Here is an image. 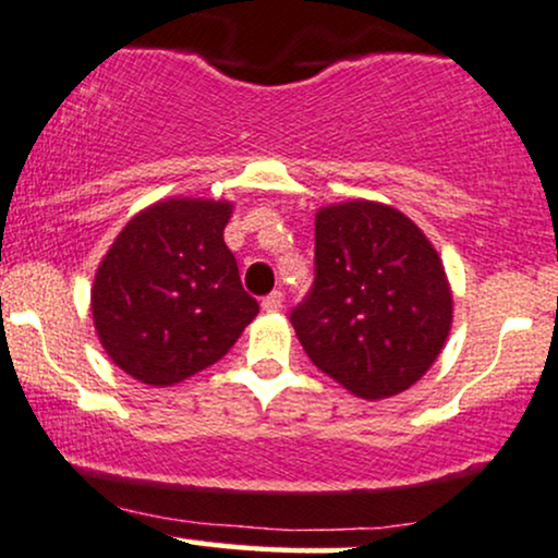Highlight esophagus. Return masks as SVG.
Instances as JSON below:
<instances>
[{
    "mask_svg": "<svg viewBox=\"0 0 558 558\" xmlns=\"http://www.w3.org/2000/svg\"><path fill=\"white\" fill-rule=\"evenodd\" d=\"M283 306V291H272L262 299V310L265 312H278Z\"/></svg>",
    "mask_w": 558,
    "mask_h": 558,
    "instance_id": "1",
    "label": "esophagus"
}]
</instances>
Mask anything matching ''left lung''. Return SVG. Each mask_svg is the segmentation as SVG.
<instances>
[{
    "label": "left lung",
    "mask_w": 558,
    "mask_h": 558,
    "mask_svg": "<svg viewBox=\"0 0 558 558\" xmlns=\"http://www.w3.org/2000/svg\"><path fill=\"white\" fill-rule=\"evenodd\" d=\"M453 299L444 262L399 209L367 198L315 217V283L291 312L306 356L362 399L420 380L444 349Z\"/></svg>",
    "instance_id": "left-lung-1"
}]
</instances>
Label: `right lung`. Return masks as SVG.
Wrapping results in <instances>:
<instances>
[{
    "instance_id": "add662e5",
    "label": "right lung",
    "mask_w": 558,
    "mask_h": 558,
    "mask_svg": "<svg viewBox=\"0 0 558 558\" xmlns=\"http://www.w3.org/2000/svg\"><path fill=\"white\" fill-rule=\"evenodd\" d=\"M233 204L165 198L120 230L94 275L107 356L146 386H175L228 354L257 317L226 246Z\"/></svg>"
}]
</instances>
